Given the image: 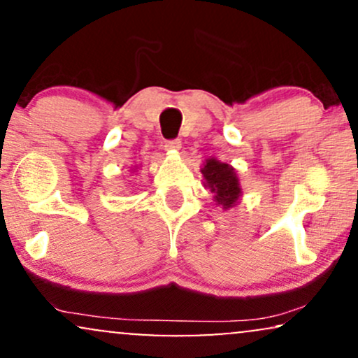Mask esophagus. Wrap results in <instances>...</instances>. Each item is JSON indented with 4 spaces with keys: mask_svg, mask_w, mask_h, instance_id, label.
Segmentation results:
<instances>
[{
    "mask_svg": "<svg viewBox=\"0 0 358 358\" xmlns=\"http://www.w3.org/2000/svg\"><path fill=\"white\" fill-rule=\"evenodd\" d=\"M182 148V141L180 139H168V141L165 143V150L168 151H176Z\"/></svg>",
    "mask_w": 358,
    "mask_h": 358,
    "instance_id": "obj_1",
    "label": "esophagus"
}]
</instances>
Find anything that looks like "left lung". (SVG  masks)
Wrapping results in <instances>:
<instances>
[{"mask_svg": "<svg viewBox=\"0 0 358 358\" xmlns=\"http://www.w3.org/2000/svg\"><path fill=\"white\" fill-rule=\"evenodd\" d=\"M203 178L207 180V187L210 188L217 205L222 208H231L241 196L239 178L236 171L227 163H220L217 159H207V165L202 168Z\"/></svg>", "mask_w": 358, "mask_h": 358, "instance_id": "1", "label": "left lung"}]
</instances>
